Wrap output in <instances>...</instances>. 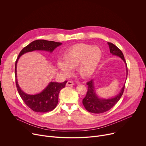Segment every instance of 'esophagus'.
<instances>
[{"label": "esophagus", "instance_id": "obj_1", "mask_svg": "<svg viewBox=\"0 0 146 146\" xmlns=\"http://www.w3.org/2000/svg\"><path fill=\"white\" fill-rule=\"evenodd\" d=\"M74 85V82L71 81V80H69V81H68L67 83V84H66V85H67V86H72V85Z\"/></svg>", "mask_w": 146, "mask_h": 146}]
</instances>
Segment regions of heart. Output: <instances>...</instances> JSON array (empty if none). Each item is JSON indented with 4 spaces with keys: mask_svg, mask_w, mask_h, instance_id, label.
Segmentation results:
<instances>
[{
    "mask_svg": "<svg viewBox=\"0 0 146 146\" xmlns=\"http://www.w3.org/2000/svg\"><path fill=\"white\" fill-rule=\"evenodd\" d=\"M102 56L101 48L96 46L81 43L76 44L65 53L64 62L58 60V68L66 75L71 74V69L76 68L80 76L86 78L96 70Z\"/></svg>",
    "mask_w": 146,
    "mask_h": 146,
    "instance_id": "heart-1",
    "label": "heart"
}]
</instances>
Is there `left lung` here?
I'll list each match as a JSON object with an SVG mask.
<instances>
[{"instance_id": "1", "label": "left lung", "mask_w": 146, "mask_h": 146, "mask_svg": "<svg viewBox=\"0 0 146 146\" xmlns=\"http://www.w3.org/2000/svg\"><path fill=\"white\" fill-rule=\"evenodd\" d=\"M108 44L109 45L110 53L113 55L119 56L126 63L124 56L119 48L111 42H108ZM126 71L127 75V65ZM86 85H88V91L86 96L82 100V103L85 109L88 111L92 113H94V114H101V113L105 112L114 107L121 99L125 89L124 85L120 93L114 98L110 99H100L96 96L94 92L93 80H90L86 83Z\"/></svg>"}]
</instances>
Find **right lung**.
<instances>
[{
  "mask_svg": "<svg viewBox=\"0 0 146 146\" xmlns=\"http://www.w3.org/2000/svg\"><path fill=\"white\" fill-rule=\"evenodd\" d=\"M62 43L54 41H49L42 39L36 40L32 42L24 47L19 54L15 64V84L18 92L25 104L32 111L39 112H46L52 111L56 108L58 102V94L60 90L66 86L67 81L62 83L50 82L41 93L30 95L23 92L20 88L17 81L16 66L20 57L23 54L34 50H46L52 52L55 48Z\"/></svg>",
  "mask_w": 146,
  "mask_h": 146,
  "instance_id": "right-lung-1",
  "label": "right lung"
}]
</instances>
